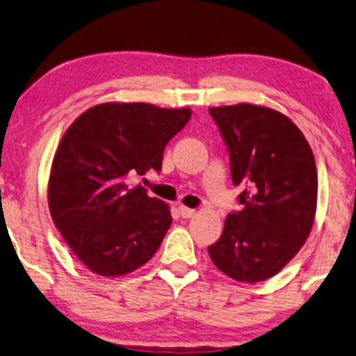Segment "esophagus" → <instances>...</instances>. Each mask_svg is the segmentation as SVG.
<instances>
[{
	"mask_svg": "<svg viewBox=\"0 0 356 356\" xmlns=\"http://www.w3.org/2000/svg\"><path fill=\"white\" fill-rule=\"evenodd\" d=\"M179 213H181L182 218H191V217H193V215H195V210L181 205V207H179Z\"/></svg>",
	"mask_w": 356,
	"mask_h": 356,
	"instance_id": "obj_1",
	"label": "esophagus"
}]
</instances>
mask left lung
<instances>
[{
    "label": "left lung",
    "mask_w": 356,
    "mask_h": 356,
    "mask_svg": "<svg viewBox=\"0 0 356 356\" xmlns=\"http://www.w3.org/2000/svg\"><path fill=\"white\" fill-rule=\"evenodd\" d=\"M230 152L243 209L209 246L213 264L240 282L266 281L299 253L317 210V168L302 131L273 108L238 103L209 108Z\"/></svg>",
    "instance_id": "obj_1"
}]
</instances>
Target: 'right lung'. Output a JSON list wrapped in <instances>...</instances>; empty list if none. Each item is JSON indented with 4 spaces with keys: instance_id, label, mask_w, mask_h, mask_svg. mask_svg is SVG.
<instances>
[{
    "instance_id": "obj_1",
    "label": "right lung",
    "mask_w": 356,
    "mask_h": 356,
    "mask_svg": "<svg viewBox=\"0 0 356 356\" xmlns=\"http://www.w3.org/2000/svg\"><path fill=\"white\" fill-rule=\"evenodd\" d=\"M191 108L100 103L69 126L47 184L52 222L90 271L124 276L149 261L172 217L165 202L129 177L163 165L164 147L191 120Z\"/></svg>"
}]
</instances>
